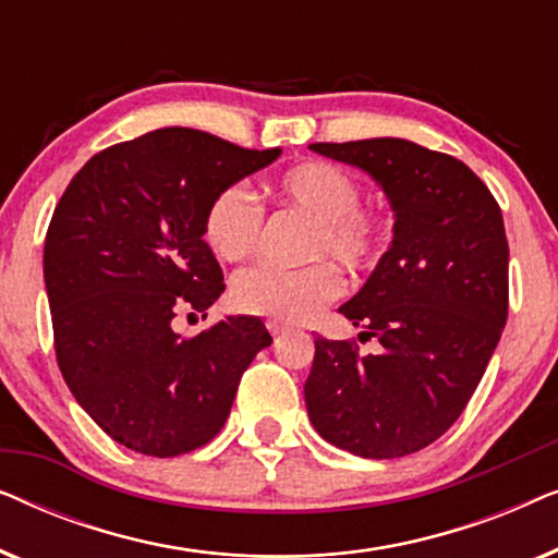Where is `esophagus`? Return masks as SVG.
Listing matches in <instances>:
<instances>
[{"instance_id":"34e87169","label":"esophagus","mask_w":558,"mask_h":558,"mask_svg":"<svg viewBox=\"0 0 558 558\" xmlns=\"http://www.w3.org/2000/svg\"><path fill=\"white\" fill-rule=\"evenodd\" d=\"M266 327H269V332L274 335V338H279V335L287 332V325L279 323V319H266Z\"/></svg>"}]
</instances>
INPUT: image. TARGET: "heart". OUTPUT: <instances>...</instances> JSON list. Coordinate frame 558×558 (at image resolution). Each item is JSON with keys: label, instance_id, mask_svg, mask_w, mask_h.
I'll return each instance as SVG.
<instances>
[{"label": "heart", "instance_id": "obj_1", "mask_svg": "<svg viewBox=\"0 0 558 558\" xmlns=\"http://www.w3.org/2000/svg\"><path fill=\"white\" fill-rule=\"evenodd\" d=\"M279 205L307 213L300 269L254 266L235 274L231 302L246 315L307 323L340 294L342 279L329 258L348 271H368L386 254L391 218L376 205L361 203V182L342 167L310 159L271 180ZM264 210L243 185H226L210 197L203 216V239L220 262H243L258 246Z\"/></svg>", "mask_w": 558, "mask_h": 558}]
</instances>
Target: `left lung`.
<instances>
[{"label":"left lung","instance_id":"8db88e82","mask_svg":"<svg viewBox=\"0 0 558 558\" xmlns=\"http://www.w3.org/2000/svg\"><path fill=\"white\" fill-rule=\"evenodd\" d=\"M310 149L361 167L396 213L391 248L340 312L361 340H315L310 422L330 445L393 460L437 441L468 407L508 319L500 205L460 159L380 136Z\"/></svg>","mask_w":558,"mask_h":558}]
</instances>
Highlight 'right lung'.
<instances>
[{
	"label": "right lung",
	"mask_w": 558,
	"mask_h": 558,
	"mask_svg": "<svg viewBox=\"0 0 558 558\" xmlns=\"http://www.w3.org/2000/svg\"><path fill=\"white\" fill-rule=\"evenodd\" d=\"M279 151L167 126L98 151L58 201L43 254L58 368L119 445L151 457L208 445L243 371L271 345L256 317H228L195 338L172 323L205 315L226 289L203 241L210 197Z\"/></svg>",
	"instance_id": "add662e5"
}]
</instances>
